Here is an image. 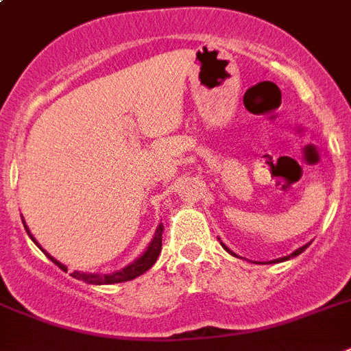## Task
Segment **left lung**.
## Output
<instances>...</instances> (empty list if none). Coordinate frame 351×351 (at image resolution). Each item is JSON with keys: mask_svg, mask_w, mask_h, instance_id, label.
Listing matches in <instances>:
<instances>
[{"mask_svg": "<svg viewBox=\"0 0 351 351\" xmlns=\"http://www.w3.org/2000/svg\"><path fill=\"white\" fill-rule=\"evenodd\" d=\"M222 247H224L226 251H228V253H231L230 249L226 247V245H222ZM306 247H308V244H306V245H303V247H300V249H296V251H294V253H292V254H289V256H285V258H280V260H282V262H283V260H289V258H292V256H298V254H300V253H303V251H305ZM231 254H233V253H231ZM234 256H237V254H234ZM280 260H274V262H280Z\"/></svg>", "mask_w": 351, "mask_h": 351, "instance_id": "1", "label": "left lung"}]
</instances>
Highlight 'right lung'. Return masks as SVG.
<instances>
[{
	"label": "right lung",
	"mask_w": 351,
	"mask_h": 351,
	"mask_svg": "<svg viewBox=\"0 0 351 351\" xmlns=\"http://www.w3.org/2000/svg\"><path fill=\"white\" fill-rule=\"evenodd\" d=\"M26 230H28V228H26ZM161 237H163V226H159L158 231H156V237L152 239V242H150L149 249H147V251L141 254L140 258L136 260V262L130 263V265H127L125 269L118 271V273H112V274L73 273L71 276L77 278V280H82V282H86V283H91V285H109V283L129 282V280H132V278H136V276H140V274H143L145 271H149V269L154 265L156 260H158V256H159V253H161ZM46 256H48V258H50L55 265H59L62 271H66V267L62 265V263H59L55 258H51L50 254H46Z\"/></svg>",
	"instance_id": "obj_1"
}]
</instances>
